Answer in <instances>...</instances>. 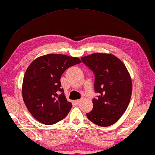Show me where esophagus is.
Segmentation results:
<instances>
[{"instance_id": "obj_1", "label": "esophagus", "mask_w": 155, "mask_h": 155, "mask_svg": "<svg viewBox=\"0 0 155 155\" xmlns=\"http://www.w3.org/2000/svg\"><path fill=\"white\" fill-rule=\"evenodd\" d=\"M81 101V99H77V100H75L74 101V102L76 103V104H79Z\"/></svg>"}]
</instances>
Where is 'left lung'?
I'll list each match as a JSON object with an SVG mask.
<instances>
[{
	"mask_svg": "<svg viewBox=\"0 0 155 155\" xmlns=\"http://www.w3.org/2000/svg\"><path fill=\"white\" fill-rule=\"evenodd\" d=\"M81 61L94 74V91L99 94L92 100L93 108L87 119L99 126L116 123L126 111L132 95V80L121 61L109 54L95 53Z\"/></svg>",
	"mask_w": 155,
	"mask_h": 155,
	"instance_id": "8db88e82",
	"label": "left lung"
}]
</instances>
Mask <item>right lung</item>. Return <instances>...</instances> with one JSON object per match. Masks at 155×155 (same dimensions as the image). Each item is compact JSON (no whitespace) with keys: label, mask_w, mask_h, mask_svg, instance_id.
Instances as JSON below:
<instances>
[{"label":"right lung","mask_w":155,"mask_h":155,"mask_svg":"<svg viewBox=\"0 0 155 155\" xmlns=\"http://www.w3.org/2000/svg\"><path fill=\"white\" fill-rule=\"evenodd\" d=\"M81 63L78 58L50 54L38 57L25 74L22 94L31 114L45 125L65 118L72 105L61 88V77L65 70Z\"/></svg>","instance_id":"1"}]
</instances>
